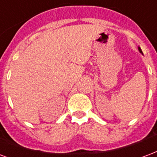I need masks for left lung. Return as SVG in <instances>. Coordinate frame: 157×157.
I'll return each instance as SVG.
<instances>
[{
	"instance_id": "left-lung-1",
	"label": "left lung",
	"mask_w": 157,
	"mask_h": 157,
	"mask_svg": "<svg viewBox=\"0 0 157 157\" xmlns=\"http://www.w3.org/2000/svg\"><path fill=\"white\" fill-rule=\"evenodd\" d=\"M138 50L140 51V53H141V54H142V51H141V48H140V47H138ZM142 55H143V54H142Z\"/></svg>"
}]
</instances>
